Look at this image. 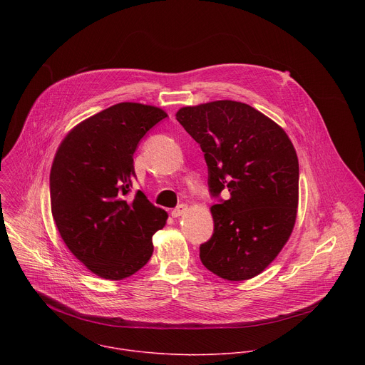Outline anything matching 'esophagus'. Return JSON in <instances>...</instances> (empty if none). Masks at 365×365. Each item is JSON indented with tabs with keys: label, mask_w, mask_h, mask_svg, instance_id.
<instances>
[{
	"label": "esophagus",
	"mask_w": 365,
	"mask_h": 365,
	"mask_svg": "<svg viewBox=\"0 0 365 365\" xmlns=\"http://www.w3.org/2000/svg\"><path fill=\"white\" fill-rule=\"evenodd\" d=\"M186 211H187V205L182 203V205H179L178 207H175V210L172 211V217H173V218H179V217L185 215Z\"/></svg>",
	"instance_id": "1"
}]
</instances>
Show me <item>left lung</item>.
Wrapping results in <instances>:
<instances>
[{
  "label": "left lung",
  "instance_id": "1",
  "mask_svg": "<svg viewBox=\"0 0 365 365\" xmlns=\"http://www.w3.org/2000/svg\"><path fill=\"white\" fill-rule=\"evenodd\" d=\"M176 120L200 145L212 196L214 234L200 262L214 274L242 282L262 273L287 242L297 214L296 150L273 120L247 103L214 101L183 107Z\"/></svg>",
  "mask_w": 365,
  "mask_h": 365
}]
</instances>
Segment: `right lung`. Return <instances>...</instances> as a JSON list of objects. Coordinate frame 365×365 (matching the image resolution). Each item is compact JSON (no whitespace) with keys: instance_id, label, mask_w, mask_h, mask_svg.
I'll list each match as a JSON object with an SVG mask.
<instances>
[{"instance_id":"obj_1","label":"right lung","mask_w":365,"mask_h":365,"mask_svg":"<svg viewBox=\"0 0 365 365\" xmlns=\"http://www.w3.org/2000/svg\"><path fill=\"white\" fill-rule=\"evenodd\" d=\"M158 107L120 102L73 127L50 170L51 215L59 234L88 270L123 280L147 264L151 237L168 214L141 190L133 155L145 133L166 118Z\"/></svg>"}]
</instances>
